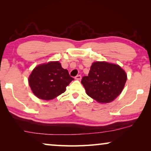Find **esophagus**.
<instances>
[{
    "label": "esophagus",
    "mask_w": 151,
    "mask_h": 151,
    "mask_svg": "<svg viewBox=\"0 0 151 151\" xmlns=\"http://www.w3.org/2000/svg\"><path fill=\"white\" fill-rule=\"evenodd\" d=\"M75 79H76V80H81V75H76L75 76Z\"/></svg>",
    "instance_id": "1"
}]
</instances>
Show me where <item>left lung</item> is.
Segmentation results:
<instances>
[{"mask_svg":"<svg viewBox=\"0 0 151 151\" xmlns=\"http://www.w3.org/2000/svg\"><path fill=\"white\" fill-rule=\"evenodd\" d=\"M127 79L125 71L118 65L97 61L91 66L88 76L81 83L88 95L100 103L114 101L123 89Z\"/></svg>","mask_w":151,"mask_h":151,"instance_id":"left-lung-1","label":"left lung"}]
</instances>
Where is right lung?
Listing matches in <instances>:
<instances>
[{
    "label": "right lung",
    "instance_id": "1",
    "mask_svg": "<svg viewBox=\"0 0 151 151\" xmlns=\"http://www.w3.org/2000/svg\"><path fill=\"white\" fill-rule=\"evenodd\" d=\"M74 78L58 61L42 64L35 67L29 77L32 93L40 99L49 101L66 91Z\"/></svg>",
    "mask_w": 151,
    "mask_h": 151
}]
</instances>
